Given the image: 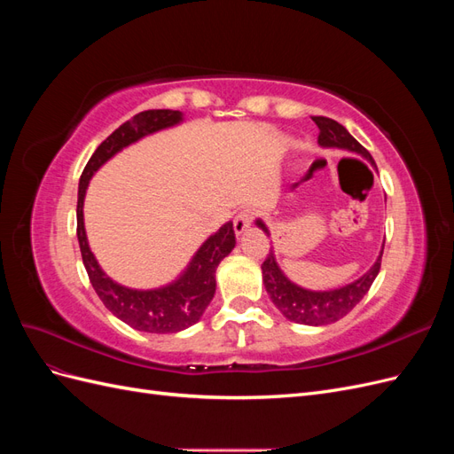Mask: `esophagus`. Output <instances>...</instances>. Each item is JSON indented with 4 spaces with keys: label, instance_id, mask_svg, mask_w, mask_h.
<instances>
[{
    "label": "esophagus",
    "instance_id": "34e87169",
    "mask_svg": "<svg viewBox=\"0 0 454 454\" xmlns=\"http://www.w3.org/2000/svg\"><path fill=\"white\" fill-rule=\"evenodd\" d=\"M254 222V212L252 210H242L237 214V217L232 219V225H235L237 235H242V232L248 229Z\"/></svg>",
    "mask_w": 454,
    "mask_h": 454
}]
</instances>
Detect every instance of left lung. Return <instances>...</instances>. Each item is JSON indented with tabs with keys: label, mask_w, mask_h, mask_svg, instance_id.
<instances>
[{
	"label": "left lung",
	"mask_w": 454,
	"mask_h": 454,
	"mask_svg": "<svg viewBox=\"0 0 454 454\" xmlns=\"http://www.w3.org/2000/svg\"><path fill=\"white\" fill-rule=\"evenodd\" d=\"M312 121L318 125V144L324 147H340L356 151V153L364 155L371 162H375L373 157L369 155V151L348 134V130L339 125L337 121L329 117H312ZM257 225L263 229L269 235V229L263 225V222H257ZM384 248V246H382ZM380 259L375 261V265L371 267L360 280H356L340 290L333 292H307L303 287H299L287 280L282 270L278 269L277 261H274L272 250L267 254V259L263 261V282L267 292L272 299V303L278 307V310L286 316L287 320L307 325H325L340 320L342 316H347L356 305L360 303L364 295L369 292L371 284L377 278L380 270Z\"/></svg>",
	"instance_id": "1"
}]
</instances>
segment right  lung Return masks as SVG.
<instances>
[{
    "mask_svg": "<svg viewBox=\"0 0 454 454\" xmlns=\"http://www.w3.org/2000/svg\"><path fill=\"white\" fill-rule=\"evenodd\" d=\"M180 121L182 114L174 112V109H147V112L136 114L98 145L79 180L77 239L89 280L109 312L130 327L147 333H176L200 320L202 312L210 305L215 294V269L222 263V259L235 248V229L229 222L206 240L177 282L151 292L129 290V287L109 280L89 250L83 225V199L92 174L109 157H114L117 151L129 144L140 140L142 136L172 127Z\"/></svg>",
    "mask_w": 454,
    "mask_h": 454,
    "instance_id": "right-lung-1",
    "label": "right lung"
}]
</instances>
